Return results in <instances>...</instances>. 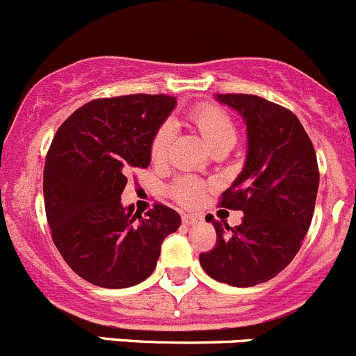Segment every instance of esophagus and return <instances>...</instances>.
Segmentation results:
<instances>
[{"mask_svg":"<svg viewBox=\"0 0 356 356\" xmlns=\"http://www.w3.org/2000/svg\"><path fill=\"white\" fill-rule=\"evenodd\" d=\"M197 219H200V217H197V216H193V213H184V216H181V222H184L185 226L194 225V222H196Z\"/></svg>","mask_w":356,"mask_h":356,"instance_id":"1","label":"esophagus"}]
</instances>
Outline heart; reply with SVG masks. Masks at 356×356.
<instances>
[{"instance_id":"b5f03b06","label":"heart","mask_w":356,"mask_h":356,"mask_svg":"<svg viewBox=\"0 0 356 356\" xmlns=\"http://www.w3.org/2000/svg\"><path fill=\"white\" fill-rule=\"evenodd\" d=\"M201 137L205 139L210 149H229L237 140V127L232 115L221 106L213 103H203L188 114ZM172 139V127L169 122H163L162 127L155 131L149 143V156L153 162H162L168 156L169 144ZM205 191V184L193 176H181L172 185L171 193L178 203L185 207H194L200 203L201 196Z\"/></svg>"}]
</instances>
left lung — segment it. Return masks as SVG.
<instances>
[{
	"label": "left lung",
	"instance_id": "1",
	"mask_svg": "<svg viewBox=\"0 0 356 356\" xmlns=\"http://www.w3.org/2000/svg\"><path fill=\"white\" fill-rule=\"evenodd\" d=\"M217 102L246 121V163L219 203L244 217L235 228L207 217L217 242L200 264L217 282L253 287L284 271L300 251L319 188L317 156L291 110L253 94H217Z\"/></svg>",
	"mask_w": 356,
	"mask_h": 356
}]
</instances>
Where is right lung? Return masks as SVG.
I'll return each mask as SVG.
<instances>
[{"label": "right lung", "instance_id": "obj_1", "mask_svg": "<svg viewBox=\"0 0 356 356\" xmlns=\"http://www.w3.org/2000/svg\"><path fill=\"white\" fill-rule=\"evenodd\" d=\"M176 105L163 94L85 103L56 130L44 165V207L62 259L89 284L137 285L155 271L163 238L180 228L156 203L146 217L122 207L131 171L151 162L149 143Z\"/></svg>", "mask_w": 356, "mask_h": 356}]
</instances>
